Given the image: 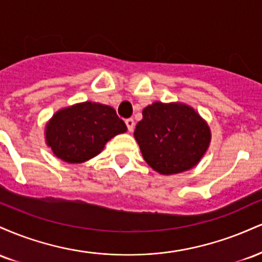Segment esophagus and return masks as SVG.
<instances>
[{"label": "esophagus", "mask_w": 262, "mask_h": 262, "mask_svg": "<svg viewBox=\"0 0 262 262\" xmlns=\"http://www.w3.org/2000/svg\"><path fill=\"white\" fill-rule=\"evenodd\" d=\"M125 124H127V127H128V130H129V132H133V130H134L135 122H134V119H133V118H128V119H125Z\"/></svg>", "instance_id": "1"}]
</instances>
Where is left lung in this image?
Instances as JSON below:
<instances>
[{
    "mask_svg": "<svg viewBox=\"0 0 262 262\" xmlns=\"http://www.w3.org/2000/svg\"><path fill=\"white\" fill-rule=\"evenodd\" d=\"M134 137L150 167L173 175L200 162L209 146L210 129L187 104L154 102L143 110Z\"/></svg>",
    "mask_w": 262,
    "mask_h": 262,
    "instance_id": "8db88e82",
    "label": "left lung"
}]
</instances>
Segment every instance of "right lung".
<instances>
[{"label":"right lung","mask_w":262,"mask_h":262,"mask_svg":"<svg viewBox=\"0 0 262 262\" xmlns=\"http://www.w3.org/2000/svg\"><path fill=\"white\" fill-rule=\"evenodd\" d=\"M125 132L127 125L114 108L82 102L54 114L45 127V140L56 158L80 164L100 154L108 140Z\"/></svg>","instance_id":"1"}]
</instances>
